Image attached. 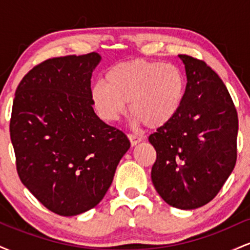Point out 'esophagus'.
Listing matches in <instances>:
<instances>
[{"label": "esophagus", "instance_id": "1", "mask_svg": "<svg viewBox=\"0 0 250 250\" xmlns=\"http://www.w3.org/2000/svg\"><path fill=\"white\" fill-rule=\"evenodd\" d=\"M128 137H129V140H130L131 146H136L137 143H140V142L142 141L141 137L137 136V135H134V134H129Z\"/></svg>", "mask_w": 250, "mask_h": 250}]
</instances>
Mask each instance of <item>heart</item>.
I'll return each instance as SVG.
<instances>
[{
    "mask_svg": "<svg viewBox=\"0 0 250 250\" xmlns=\"http://www.w3.org/2000/svg\"><path fill=\"white\" fill-rule=\"evenodd\" d=\"M186 94V79L179 67L134 60L110 68L105 83L96 82L90 99L102 120L114 122L129 110L147 128L168 125L179 113Z\"/></svg>",
    "mask_w": 250,
    "mask_h": 250,
    "instance_id": "1",
    "label": "heart"
}]
</instances>
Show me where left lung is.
I'll list each match as a JSON object with an SVG mask.
<instances>
[{"mask_svg": "<svg viewBox=\"0 0 250 250\" xmlns=\"http://www.w3.org/2000/svg\"><path fill=\"white\" fill-rule=\"evenodd\" d=\"M187 85L179 113L149 136L151 181L168 205L196 209L216 196L237 157L239 119L225 83L207 63L179 55Z\"/></svg>", "mask_w": 250, "mask_h": 250, "instance_id": "obj_1", "label": "left lung"}]
</instances>
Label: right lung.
<instances>
[{
    "label": "right lung",
    "mask_w": 250,
    "mask_h": 250,
    "mask_svg": "<svg viewBox=\"0 0 250 250\" xmlns=\"http://www.w3.org/2000/svg\"><path fill=\"white\" fill-rule=\"evenodd\" d=\"M97 53L45 60L16 89L10 139L22 183L45 208L74 216L101 202L120 160L125 133L96 115L90 79Z\"/></svg>",
    "instance_id": "add662e5"
}]
</instances>
